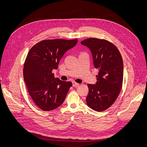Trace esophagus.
Returning a JSON list of instances; mask_svg holds the SVG:
<instances>
[{
    "mask_svg": "<svg viewBox=\"0 0 147 147\" xmlns=\"http://www.w3.org/2000/svg\"><path fill=\"white\" fill-rule=\"evenodd\" d=\"M78 86H79V84L78 83H77V82H76L75 81L73 82V87H77Z\"/></svg>",
    "mask_w": 147,
    "mask_h": 147,
    "instance_id": "esophagus-1",
    "label": "esophagus"
}]
</instances>
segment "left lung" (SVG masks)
<instances>
[{"instance_id":"1","label":"left lung","mask_w":147,"mask_h":147,"mask_svg":"<svg viewBox=\"0 0 147 147\" xmlns=\"http://www.w3.org/2000/svg\"><path fill=\"white\" fill-rule=\"evenodd\" d=\"M81 44L90 49L94 66L99 71L95 84L87 85V105L95 111L102 112L112 105L122 87L121 55L115 45L105 39L90 38L81 41Z\"/></svg>"}]
</instances>
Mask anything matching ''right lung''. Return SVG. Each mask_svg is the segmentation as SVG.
<instances>
[{"instance_id":"1","label":"right lung","mask_w":147,"mask_h":147,"mask_svg":"<svg viewBox=\"0 0 147 147\" xmlns=\"http://www.w3.org/2000/svg\"><path fill=\"white\" fill-rule=\"evenodd\" d=\"M78 39H46L34 45L28 53L23 67L24 80L36 105L44 111L53 110L64 102L71 81L55 78L52 73L67 51Z\"/></svg>"}]
</instances>
